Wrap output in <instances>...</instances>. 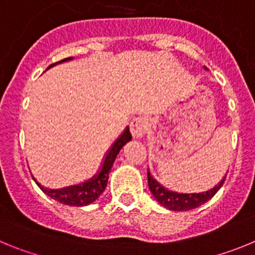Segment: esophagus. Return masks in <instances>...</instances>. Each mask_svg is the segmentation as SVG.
Returning a JSON list of instances; mask_svg holds the SVG:
<instances>
[{
    "mask_svg": "<svg viewBox=\"0 0 255 255\" xmlns=\"http://www.w3.org/2000/svg\"><path fill=\"white\" fill-rule=\"evenodd\" d=\"M148 129V123L143 117H136L130 124V131L135 139L143 138Z\"/></svg>",
    "mask_w": 255,
    "mask_h": 255,
    "instance_id": "obj_1",
    "label": "esophagus"
}]
</instances>
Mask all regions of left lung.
I'll use <instances>...</instances> for the list:
<instances>
[{"label":"left lung","instance_id":"left-lung-1","mask_svg":"<svg viewBox=\"0 0 255 255\" xmlns=\"http://www.w3.org/2000/svg\"><path fill=\"white\" fill-rule=\"evenodd\" d=\"M204 70L208 69L204 66ZM225 179H226V175L215 188L209 189L207 191H202V193H177V191H172L170 189L164 188L150 175L149 170H148V186H149V190L154 199L164 208L176 212L190 211V209L197 208V207L208 202L220 190L221 186L224 185Z\"/></svg>","mask_w":255,"mask_h":255}]
</instances>
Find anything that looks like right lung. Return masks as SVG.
Segmentation results:
<instances>
[{
  "mask_svg": "<svg viewBox=\"0 0 255 255\" xmlns=\"http://www.w3.org/2000/svg\"><path fill=\"white\" fill-rule=\"evenodd\" d=\"M71 60H73V57L64 58V60L58 61L56 64L49 65V66L47 67V70L51 69V67L55 66V65L62 64V62H66V61ZM130 140H131V134H130L129 126H126L125 130L123 131V134L114 141V144H112L111 147H110V149L107 150V153H106L105 159H103V163L102 166H101L100 171H98L92 179L87 180V181L82 182V184L66 186V188L62 189H48L44 188L43 185H40L34 177H33V180L37 182V185L39 186L40 190L43 191L44 194H47L49 198H52V199L57 200L60 203L73 207L88 206V204L93 203L96 199H98L100 195L105 191L106 186H107L108 175L111 172L112 164H114L119 152H120V150L123 149L124 145Z\"/></svg>",
  "mask_w": 255,
  "mask_h": 255,
  "instance_id": "obj_1",
  "label": "right lung"
}]
</instances>
